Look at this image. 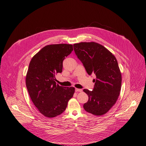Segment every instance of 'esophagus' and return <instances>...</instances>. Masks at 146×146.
Instances as JSON below:
<instances>
[{"instance_id": "obj_1", "label": "esophagus", "mask_w": 146, "mask_h": 146, "mask_svg": "<svg viewBox=\"0 0 146 146\" xmlns=\"http://www.w3.org/2000/svg\"><path fill=\"white\" fill-rule=\"evenodd\" d=\"M75 91H76V92H82V90H81V89H78V88H76V89H75Z\"/></svg>"}]
</instances>
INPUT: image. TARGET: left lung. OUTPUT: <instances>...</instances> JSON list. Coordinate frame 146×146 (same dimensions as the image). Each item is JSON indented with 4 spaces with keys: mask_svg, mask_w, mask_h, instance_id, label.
Wrapping results in <instances>:
<instances>
[{
    "mask_svg": "<svg viewBox=\"0 0 146 146\" xmlns=\"http://www.w3.org/2000/svg\"><path fill=\"white\" fill-rule=\"evenodd\" d=\"M73 47L87 73L96 76L94 90H83L88 96L83 108L93 115L105 114L115 105L121 91L122 77L117 59L106 48L93 41Z\"/></svg>",
    "mask_w": 146,
    "mask_h": 146,
    "instance_id": "left-lung-1",
    "label": "left lung"
}]
</instances>
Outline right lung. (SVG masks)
Here are the masks:
<instances>
[{"label": "right lung", "instance_id": "obj_1", "mask_svg": "<svg viewBox=\"0 0 146 146\" xmlns=\"http://www.w3.org/2000/svg\"><path fill=\"white\" fill-rule=\"evenodd\" d=\"M73 45H47L32 58L26 76L30 98L39 112L47 118L63 113L75 88L56 84L55 75L62 72L63 60L73 51Z\"/></svg>", "mask_w": 146, "mask_h": 146}]
</instances>
